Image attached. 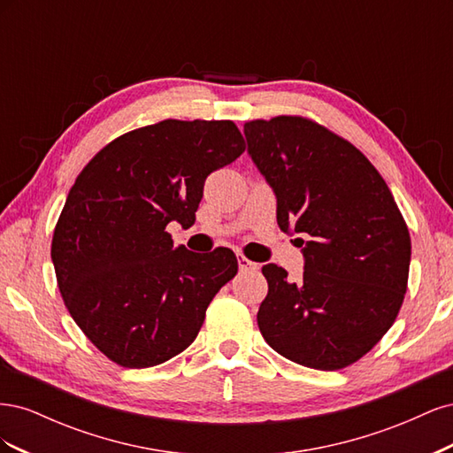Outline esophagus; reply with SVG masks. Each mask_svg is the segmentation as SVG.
<instances>
[{"label":"esophagus","instance_id":"obj_1","mask_svg":"<svg viewBox=\"0 0 453 453\" xmlns=\"http://www.w3.org/2000/svg\"><path fill=\"white\" fill-rule=\"evenodd\" d=\"M238 266H240V272H257L258 270V265L253 263V260L245 258L243 255H238Z\"/></svg>","mask_w":453,"mask_h":453}]
</instances>
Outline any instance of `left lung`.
Returning a JSON list of instances; mask_svg holds the SVG:
<instances>
[{"label":"left lung","instance_id":"left-lung-1","mask_svg":"<svg viewBox=\"0 0 453 453\" xmlns=\"http://www.w3.org/2000/svg\"><path fill=\"white\" fill-rule=\"evenodd\" d=\"M248 153L278 198V225L304 234V273L287 281L263 266L268 295L260 334L285 359L318 370L359 361L399 313L410 255L408 226L389 187L361 150L304 117L243 125Z\"/></svg>","mask_w":453,"mask_h":453}]
</instances>
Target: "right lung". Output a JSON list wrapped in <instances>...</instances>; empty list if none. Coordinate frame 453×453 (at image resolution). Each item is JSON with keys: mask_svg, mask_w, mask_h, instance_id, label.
Listing matches in <instances>:
<instances>
[{"mask_svg": "<svg viewBox=\"0 0 453 453\" xmlns=\"http://www.w3.org/2000/svg\"><path fill=\"white\" fill-rule=\"evenodd\" d=\"M245 142L232 120H160L107 143L77 175L50 257L67 311L107 359L147 368L193 344L217 291L236 276L226 248H173L205 177Z\"/></svg>", "mask_w": 453, "mask_h": 453, "instance_id": "obj_1", "label": "right lung"}]
</instances>
